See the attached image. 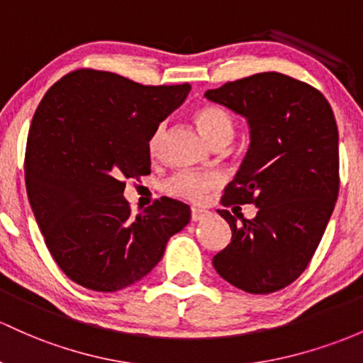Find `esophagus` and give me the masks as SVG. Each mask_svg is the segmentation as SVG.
<instances>
[{"label":"esophagus","instance_id":"esophagus-1","mask_svg":"<svg viewBox=\"0 0 363 363\" xmlns=\"http://www.w3.org/2000/svg\"><path fill=\"white\" fill-rule=\"evenodd\" d=\"M208 216H209V211H204V209H199V208H192V221H201Z\"/></svg>","mask_w":363,"mask_h":363}]
</instances>
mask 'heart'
Returning <instances> with one entry per match:
<instances>
[{
    "label": "heart",
    "instance_id": "1",
    "mask_svg": "<svg viewBox=\"0 0 363 363\" xmlns=\"http://www.w3.org/2000/svg\"><path fill=\"white\" fill-rule=\"evenodd\" d=\"M199 130L206 136L209 143H216L220 140L232 138L233 133V123L232 118L223 111V108L216 107V105H202L194 114ZM162 135H164V124H159L155 131L152 133L149 140V149L152 154L157 152L161 145ZM220 178L213 173H190V171H183L171 177L166 183V190L177 197H183L186 201L201 202L208 197V194L218 186Z\"/></svg>",
    "mask_w": 363,
    "mask_h": 363
}]
</instances>
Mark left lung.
Returning a JSON list of instances; mask_svg holds the SVG:
<instances>
[{
	"mask_svg": "<svg viewBox=\"0 0 363 363\" xmlns=\"http://www.w3.org/2000/svg\"><path fill=\"white\" fill-rule=\"evenodd\" d=\"M206 99L242 116L249 143L223 206L255 204L252 220L232 228L213 258L214 270L251 294L284 289L305 272L329 223L339 192V135L318 89L280 72H261L208 89Z\"/></svg>",
	"mask_w": 363,
	"mask_h": 363,
	"instance_id": "obj_1",
	"label": "left lung"
}]
</instances>
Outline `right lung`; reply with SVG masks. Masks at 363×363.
Here are the masks:
<instances>
[{"label": "right lung", "instance_id": "1", "mask_svg": "<svg viewBox=\"0 0 363 363\" xmlns=\"http://www.w3.org/2000/svg\"><path fill=\"white\" fill-rule=\"evenodd\" d=\"M190 84L143 86L79 69L57 81L34 112L26 186L45 244L69 279L114 292L143 279L190 208L161 197L131 214L124 178L150 173L149 140L185 102Z\"/></svg>", "mask_w": 363, "mask_h": 363}]
</instances>
